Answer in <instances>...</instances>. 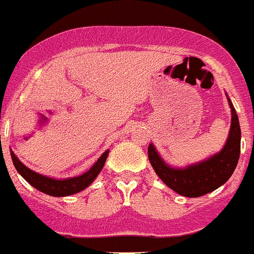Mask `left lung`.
I'll list each match as a JSON object with an SVG mask.
<instances>
[{
    "label": "left lung",
    "mask_w": 254,
    "mask_h": 254,
    "mask_svg": "<svg viewBox=\"0 0 254 254\" xmlns=\"http://www.w3.org/2000/svg\"><path fill=\"white\" fill-rule=\"evenodd\" d=\"M231 108V127L224 148L218 154L198 164L185 169H174L165 164L158 156L154 146H148V159L154 172L163 183L172 190L185 197H199L214 191L225 184L233 175L240 158L241 149V129L233 103L228 98Z\"/></svg>",
    "instance_id": "obj_1"
}]
</instances>
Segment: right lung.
Masks as SVG:
<instances>
[{
	"label": "right lung",
	"instance_id": "1",
	"mask_svg": "<svg viewBox=\"0 0 254 254\" xmlns=\"http://www.w3.org/2000/svg\"><path fill=\"white\" fill-rule=\"evenodd\" d=\"M108 152L109 151H106L105 153L98 158V161L92 165L91 169L87 170L86 173H84V174L80 176H75V178L63 179V180H56V179L47 178V176L37 174V173L33 172V170L26 168L25 165L17 158V156L13 153V151H10V157H12V161L15 169L18 170V173H19L31 186H34V188L37 189L39 191L44 192V193L50 194V196L63 197L76 193V192H80L84 190V189H86L87 186L95 180L96 176L100 174L101 170H102L103 165H105L106 163L107 156H108Z\"/></svg>",
	"mask_w": 254,
	"mask_h": 254
}]
</instances>
